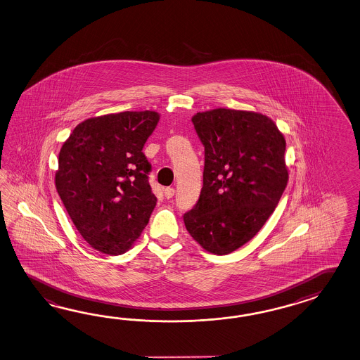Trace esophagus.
Listing matches in <instances>:
<instances>
[{"mask_svg":"<svg viewBox=\"0 0 360 360\" xmlns=\"http://www.w3.org/2000/svg\"><path fill=\"white\" fill-rule=\"evenodd\" d=\"M165 195H166V198H172L174 195H175V188H171V186H168V188H165Z\"/></svg>","mask_w":360,"mask_h":360,"instance_id":"esophagus-1","label":"esophagus"}]
</instances>
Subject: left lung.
Returning a JSON list of instances; mask_svg holds the SVG:
<instances>
[{
  "label": "left lung",
  "instance_id": "8db88e82",
  "mask_svg": "<svg viewBox=\"0 0 360 360\" xmlns=\"http://www.w3.org/2000/svg\"><path fill=\"white\" fill-rule=\"evenodd\" d=\"M205 148L203 185L185 227L202 248L229 255L248 243L286 189V141L277 125L255 112L218 108L194 115Z\"/></svg>",
  "mask_w": 360,
  "mask_h": 360
}]
</instances>
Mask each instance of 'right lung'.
<instances>
[{
  "instance_id": "add662e5",
  "label": "right lung",
  "mask_w": 360,
  "mask_h": 360,
  "mask_svg": "<svg viewBox=\"0 0 360 360\" xmlns=\"http://www.w3.org/2000/svg\"><path fill=\"white\" fill-rule=\"evenodd\" d=\"M157 112H120L81 122L58 154L56 189L83 239L121 255L139 239L157 205L143 146Z\"/></svg>"
}]
</instances>
